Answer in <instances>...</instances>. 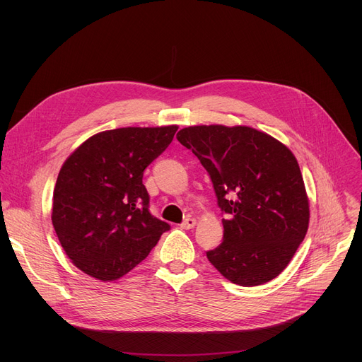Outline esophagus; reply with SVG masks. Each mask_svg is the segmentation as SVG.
I'll return each mask as SVG.
<instances>
[{"label": "esophagus", "mask_w": 362, "mask_h": 362, "mask_svg": "<svg viewBox=\"0 0 362 362\" xmlns=\"http://www.w3.org/2000/svg\"><path fill=\"white\" fill-rule=\"evenodd\" d=\"M196 226V219L194 218H187L183 221V223L180 225L182 229H192Z\"/></svg>", "instance_id": "obj_1"}]
</instances>
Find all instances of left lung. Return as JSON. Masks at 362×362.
<instances>
[{"mask_svg":"<svg viewBox=\"0 0 362 362\" xmlns=\"http://www.w3.org/2000/svg\"><path fill=\"white\" fill-rule=\"evenodd\" d=\"M176 137L208 170L228 215L223 242L206 252L211 264L240 286L276 278L309 225V200L293 153L249 126H189Z\"/></svg>","mask_w":362,"mask_h":362,"instance_id":"left-lung-1","label":"left lung"}]
</instances>
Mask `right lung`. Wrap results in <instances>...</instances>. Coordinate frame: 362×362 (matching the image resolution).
Wrapping results in <instances>:
<instances>
[{
  "label": "right lung",
  "instance_id": "add662e5",
  "mask_svg": "<svg viewBox=\"0 0 362 362\" xmlns=\"http://www.w3.org/2000/svg\"><path fill=\"white\" fill-rule=\"evenodd\" d=\"M179 127H122L83 141L63 163L53 221L70 261L112 282L139 265L170 226L150 215L144 169L172 143Z\"/></svg>",
  "mask_w": 362,
  "mask_h": 362
}]
</instances>
